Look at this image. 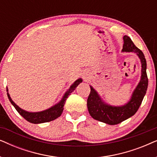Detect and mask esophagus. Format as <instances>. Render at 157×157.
Masks as SVG:
<instances>
[{
	"mask_svg": "<svg viewBox=\"0 0 157 157\" xmlns=\"http://www.w3.org/2000/svg\"><path fill=\"white\" fill-rule=\"evenodd\" d=\"M83 79H86V74H83Z\"/></svg>",
	"mask_w": 157,
	"mask_h": 157,
	"instance_id": "34e87169",
	"label": "esophagus"
}]
</instances>
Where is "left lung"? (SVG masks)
I'll return each instance as SVG.
<instances>
[{
  "label": "left lung",
  "mask_w": 157,
  "mask_h": 157,
  "mask_svg": "<svg viewBox=\"0 0 157 157\" xmlns=\"http://www.w3.org/2000/svg\"><path fill=\"white\" fill-rule=\"evenodd\" d=\"M123 52H134L141 63V80L133 92L132 98L127 104L121 106H113L103 101L91 86V92L87 99V107L93 119L109 125H115L134 116L141 104L148 87L147 61L142 51L134 44L127 36H124Z\"/></svg>",
  "instance_id": "left-lung-1"
}]
</instances>
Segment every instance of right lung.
Listing matches in <instances>:
<instances>
[{"label": "right lung", "instance_id": "right-lung-1", "mask_svg": "<svg viewBox=\"0 0 157 157\" xmlns=\"http://www.w3.org/2000/svg\"><path fill=\"white\" fill-rule=\"evenodd\" d=\"M82 82V79L78 78L71 86L69 89L66 92L64 96L62 98V99L60 101L59 103H58L57 104L54 105L51 108H49L46 110H44L43 111H40V112H29L23 109H21L20 107L15 104L9 95L8 92V89H6L7 91V95L8 97V99L11 103L13 106L15 107V109H16V111L20 113V115L24 118L25 120H27L28 121L31 122L32 124H41L45 123V122H49L51 121H53L56 119H57L58 117H59L61 115L62 112L63 111V106L65 104V102L66 101V98L68 97V96L71 95V94L76 89V88L78 86L79 83Z\"/></svg>", "mask_w": 157, "mask_h": 157}]
</instances>
